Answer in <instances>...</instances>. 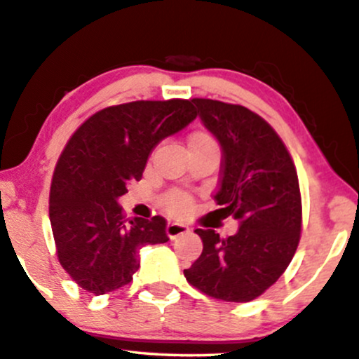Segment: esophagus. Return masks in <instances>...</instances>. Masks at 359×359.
Instances as JSON below:
<instances>
[{"label":"esophagus","mask_w":359,"mask_h":359,"mask_svg":"<svg viewBox=\"0 0 359 359\" xmlns=\"http://www.w3.org/2000/svg\"><path fill=\"white\" fill-rule=\"evenodd\" d=\"M165 230H167V235H169L170 238H175V237H179V235L187 232L189 229L184 224H177V222H172V224L167 225Z\"/></svg>","instance_id":"34e87169"}]
</instances>
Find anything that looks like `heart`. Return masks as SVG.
<instances>
[{
	"label": "heart",
	"mask_w": 359,
	"mask_h": 359,
	"mask_svg": "<svg viewBox=\"0 0 359 359\" xmlns=\"http://www.w3.org/2000/svg\"><path fill=\"white\" fill-rule=\"evenodd\" d=\"M197 144H215V140L207 133H195L190 135L189 147L197 146ZM164 205L165 210L170 212L172 215H184L190 208V197L184 192H170L165 195Z\"/></svg>",
	"instance_id": "1"
}]
</instances>
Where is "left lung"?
I'll return each mask as SVG.
<instances>
[{
  "label": "left lung",
  "instance_id": "8db88e82",
  "mask_svg": "<svg viewBox=\"0 0 359 359\" xmlns=\"http://www.w3.org/2000/svg\"><path fill=\"white\" fill-rule=\"evenodd\" d=\"M222 147L219 212L238 220V232L220 238L197 229L203 250L184 270L192 287L224 302L255 300L283 275L302 233V197L290 154L265 119L250 109L192 99Z\"/></svg>",
  "mask_w": 359,
  "mask_h": 359
}]
</instances>
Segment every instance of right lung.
<instances>
[{
	"label": "right lung",
	"mask_w": 359,
	"mask_h": 359,
	"mask_svg": "<svg viewBox=\"0 0 359 359\" xmlns=\"http://www.w3.org/2000/svg\"><path fill=\"white\" fill-rule=\"evenodd\" d=\"M197 117L192 101H135L96 112L72 134L54 169L49 220L59 263L86 292L124 287L144 245L165 243L167 222L126 219L117 198L140 180L162 139Z\"/></svg>",
	"instance_id": "1"
}]
</instances>
